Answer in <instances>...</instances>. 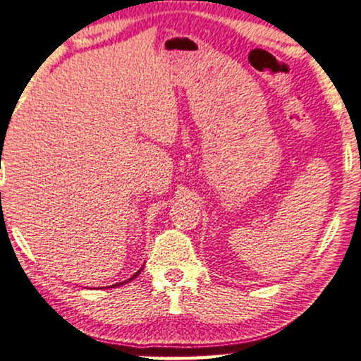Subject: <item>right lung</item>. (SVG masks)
Returning <instances> with one entry per match:
<instances>
[{"mask_svg":"<svg viewBox=\"0 0 361 361\" xmlns=\"http://www.w3.org/2000/svg\"><path fill=\"white\" fill-rule=\"evenodd\" d=\"M1 145H3V139H1ZM140 271H142V268H140V270H139V271H137V273H134V275H132V276L129 278V281H130V280H134V278H135L137 275H139V273H140ZM124 283H126V281H124ZM118 284H123V283H118ZM118 284H113V286H118ZM113 286H111V288H113Z\"/></svg>","mask_w":361,"mask_h":361,"instance_id":"1","label":"right lung"}]
</instances>
